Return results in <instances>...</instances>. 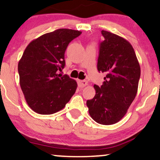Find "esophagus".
<instances>
[{"instance_id":"1","label":"esophagus","mask_w":160,"mask_h":160,"mask_svg":"<svg viewBox=\"0 0 160 160\" xmlns=\"http://www.w3.org/2000/svg\"><path fill=\"white\" fill-rule=\"evenodd\" d=\"M78 86L80 88H83L88 85V82L86 80H78Z\"/></svg>"}]
</instances>
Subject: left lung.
<instances>
[{"mask_svg":"<svg viewBox=\"0 0 160 160\" xmlns=\"http://www.w3.org/2000/svg\"><path fill=\"white\" fill-rule=\"evenodd\" d=\"M98 71L106 74L96 94L87 100L91 118L103 125L118 122L127 112L138 92L140 67L132 44L119 36L102 30Z\"/></svg>","mask_w":160,"mask_h":160,"instance_id":"8db88e82","label":"left lung"}]
</instances>
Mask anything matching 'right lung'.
Returning <instances> with one entry per match:
<instances>
[{
	"instance_id": "right-lung-1",
	"label": "right lung",
	"mask_w": 160,
	"mask_h": 160,
	"mask_svg": "<svg viewBox=\"0 0 160 160\" xmlns=\"http://www.w3.org/2000/svg\"><path fill=\"white\" fill-rule=\"evenodd\" d=\"M81 31L61 28L30 42L18 63L20 85L25 101L34 112L50 115L66 106L78 84L58 73L65 66L64 53L69 42Z\"/></svg>"
}]
</instances>
